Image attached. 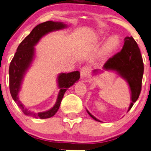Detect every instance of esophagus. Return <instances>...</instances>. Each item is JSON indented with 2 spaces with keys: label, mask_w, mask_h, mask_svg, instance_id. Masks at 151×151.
Here are the masks:
<instances>
[{
  "label": "esophagus",
  "mask_w": 151,
  "mask_h": 151,
  "mask_svg": "<svg viewBox=\"0 0 151 151\" xmlns=\"http://www.w3.org/2000/svg\"><path fill=\"white\" fill-rule=\"evenodd\" d=\"M90 68H88V67H83V68L81 69V77L82 78H86V77L88 76V74L90 73Z\"/></svg>",
  "instance_id": "obj_1"
}]
</instances>
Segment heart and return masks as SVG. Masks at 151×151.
Segmentation results:
<instances>
[{"mask_svg": "<svg viewBox=\"0 0 151 151\" xmlns=\"http://www.w3.org/2000/svg\"><path fill=\"white\" fill-rule=\"evenodd\" d=\"M120 39L117 35H114L111 37L109 39V40L106 42V43L104 45V49H103V51L104 53H107L109 51L113 50L115 49L117 46L119 45Z\"/></svg>", "mask_w": 151, "mask_h": 151, "instance_id": "1", "label": "heart"}]
</instances>
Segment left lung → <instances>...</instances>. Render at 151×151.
<instances>
[{"label": "left lung", "instance_id": "8db88e82", "mask_svg": "<svg viewBox=\"0 0 151 151\" xmlns=\"http://www.w3.org/2000/svg\"><path fill=\"white\" fill-rule=\"evenodd\" d=\"M124 42L121 51L109 59L104 63V68L115 70L128 82L132 95L129 111L141 93L144 68L140 49L134 38L132 36L126 37ZM87 112L95 121L101 122L90 114L88 111Z\"/></svg>", "mask_w": 151, "mask_h": 151}]
</instances>
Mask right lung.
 Segmentation results:
<instances>
[{
  "label": "right lung",
  "mask_w": 151,
  "mask_h": 151,
  "mask_svg": "<svg viewBox=\"0 0 151 151\" xmlns=\"http://www.w3.org/2000/svg\"><path fill=\"white\" fill-rule=\"evenodd\" d=\"M66 27V25L60 22H54L48 21L40 24L32 30L30 33L19 44L17 52L15 53L9 68V91L12 98L17 103L19 107L26 115L33 116L35 118H49L54 116L60 107L63 97L69 87L79 79L80 73L79 71L61 73L58 77V86L60 88L58 99L53 108L45 112L35 113L28 111L22 105L19 100L18 93L20 89L24 74L32 62L34 56V46L38 42L40 38L45 34L53 31L62 29Z\"/></svg>",
  "instance_id": "right-lung-1"
}]
</instances>
